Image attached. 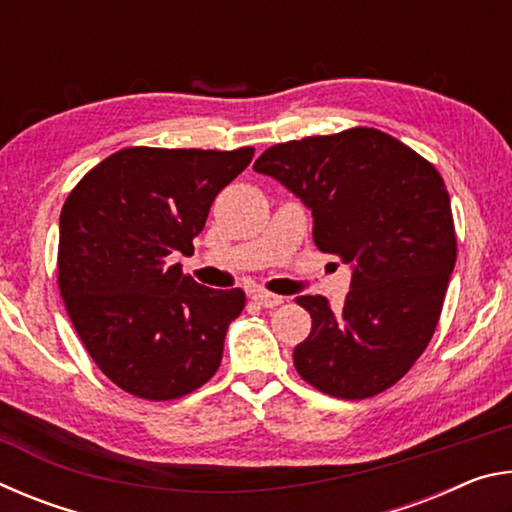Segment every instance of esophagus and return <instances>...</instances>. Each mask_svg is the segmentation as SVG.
<instances>
[{
    "instance_id": "obj_1",
    "label": "esophagus",
    "mask_w": 512,
    "mask_h": 512,
    "mask_svg": "<svg viewBox=\"0 0 512 512\" xmlns=\"http://www.w3.org/2000/svg\"><path fill=\"white\" fill-rule=\"evenodd\" d=\"M253 300L257 302L259 307H264V309H273V307L282 305V302H284L282 296H275V293H268V291H255L253 293Z\"/></svg>"
}]
</instances>
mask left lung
<instances>
[{
	"mask_svg": "<svg viewBox=\"0 0 512 512\" xmlns=\"http://www.w3.org/2000/svg\"><path fill=\"white\" fill-rule=\"evenodd\" d=\"M314 216V244L352 268L343 309L296 302L311 332L293 350L298 375L332 397L366 400L400 381L427 348L456 264L443 178L377 128L275 144L253 164Z\"/></svg>",
	"mask_w": 512,
	"mask_h": 512,
	"instance_id": "1",
	"label": "left lung"
}]
</instances>
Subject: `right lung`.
<instances>
[{
	"instance_id": "right-lung-1",
	"label": "right lung",
	"mask_w": 512,
	"mask_h": 512,
	"mask_svg": "<svg viewBox=\"0 0 512 512\" xmlns=\"http://www.w3.org/2000/svg\"><path fill=\"white\" fill-rule=\"evenodd\" d=\"M253 153L133 146L99 162L67 196L60 296L85 350L121 391L176 400L219 368L244 291L203 287L171 262L194 253L216 194Z\"/></svg>"
}]
</instances>
